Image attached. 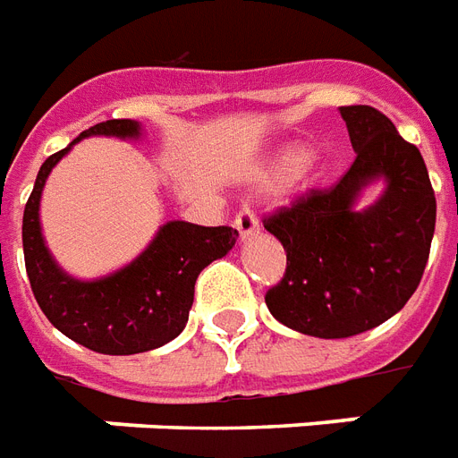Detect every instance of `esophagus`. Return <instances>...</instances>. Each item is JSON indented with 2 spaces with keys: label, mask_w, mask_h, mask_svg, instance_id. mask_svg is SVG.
<instances>
[{
  "label": "esophagus",
  "mask_w": 458,
  "mask_h": 458,
  "mask_svg": "<svg viewBox=\"0 0 458 458\" xmlns=\"http://www.w3.org/2000/svg\"><path fill=\"white\" fill-rule=\"evenodd\" d=\"M235 228H238L240 238L245 240L250 238V235H255L257 230H259V220H257V216L250 208H242V211L235 216Z\"/></svg>",
  "instance_id": "34e87169"
}]
</instances>
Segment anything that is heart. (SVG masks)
Wrapping results in <instances>:
<instances>
[{
  "instance_id": "1",
  "label": "heart",
  "mask_w": 458,
  "mask_h": 458,
  "mask_svg": "<svg viewBox=\"0 0 458 458\" xmlns=\"http://www.w3.org/2000/svg\"><path fill=\"white\" fill-rule=\"evenodd\" d=\"M313 160V150L306 145H289L284 150L276 152V157L269 162V167L264 172V184L272 186H284L289 184L291 179H296L303 169Z\"/></svg>"
}]
</instances>
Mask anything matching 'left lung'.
Returning a JSON list of instances; mask_svg holds the SVG:
<instances>
[{
	"label": "left lung",
	"instance_id": "obj_1",
	"mask_svg": "<svg viewBox=\"0 0 458 458\" xmlns=\"http://www.w3.org/2000/svg\"><path fill=\"white\" fill-rule=\"evenodd\" d=\"M357 157L330 189H310L264 218L286 250V274L267 291L269 313L291 330L342 340L386 323L415 293L435 235L428 167L391 118L374 106H340ZM384 178L364 212L358 191Z\"/></svg>",
	"mask_w": 458,
	"mask_h": 458
}]
</instances>
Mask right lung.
<instances>
[{
  "mask_svg": "<svg viewBox=\"0 0 458 458\" xmlns=\"http://www.w3.org/2000/svg\"><path fill=\"white\" fill-rule=\"evenodd\" d=\"M89 135L138 138L140 125L131 118H111L91 125L65 150L50 155L23 208V259L30 291L57 330L77 344L99 354H140L174 340L189 320L194 284L203 267L225 257L238 240L228 225L203 228L184 220L162 225L143 255L97 281L67 276L40 233L38 206L50 169L63 160L77 140Z\"/></svg>",
  "mask_w": 458,
  "mask_h": 458,
  "instance_id": "right-lung-1",
  "label": "right lung"
}]
</instances>
